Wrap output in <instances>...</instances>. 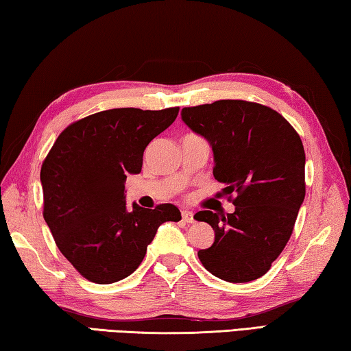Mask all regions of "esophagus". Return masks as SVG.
I'll list each match as a JSON object with an SVG mask.
<instances>
[{"label":"esophagus","mask_w":351,"mask_h":351,"mask_svg":"<svg viewBox=\"0 0 351 351\" xmlns=\"http://www.w3.org/2000/svg\"><path fill=\"white\" fill-rule=\"evenodd\" d=\"M182 217H183V221L188 222V223L194 222V215L191 213V211H188V210H183L182 211Z\"/></svg>","instance_id":"34e87169"}]
</instances>
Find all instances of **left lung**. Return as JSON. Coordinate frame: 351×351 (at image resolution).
Segmentation results:
<instances>
[{
	"label": "left lung",
	"mask_w": 351,
	"mask_h": 351,
	"mask_svg": "<svg viewBox=\"0 0 351 351\" xmlns=\"http://www.w3.org/2000/svg\"><path fill=\"white\" fill-rule=\"evenodd\" d=\"M189 129L205 136L215 154L213 176L234 211H199L215 243L199 250L206 271L230 283L263 277L294 230L305 199V149L295 129L274 108L243 99L182 108Z\"/></svg>",
	"instance_id": "obj_1"
}]
</instances>
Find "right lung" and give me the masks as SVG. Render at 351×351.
<instances>
[{"label":"right lung","mask_w":351,"mask_h":351,"mask_svg":"<svg viewBox=\"0 0 351 351\" xmlns=\"http://www.w3.org/2000/svg\"><path fill=\"white\" fill-rule=\"evenodd\" d=\"M179 107H124L71 123L43 160V217L62 255L88 281L110 285L140 266L166 221L179 222L172 204L125 208L124 182L138 174L143 154L174 123Z\"/></svg>","instance_id":"obj_1"}]
</instances>
